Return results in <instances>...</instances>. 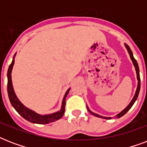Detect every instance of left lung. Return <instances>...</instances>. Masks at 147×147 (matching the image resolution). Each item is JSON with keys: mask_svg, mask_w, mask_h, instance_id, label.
<instances>
[{"mask_svg": "<svg viewBox=\"0 0 147 147\" xmlns=\"http://www.w3.org/2000/svg\"><path fill=\"white\" fill-rule=\"evenodd\" d=\"M125 47L127 48V51H128V53H129V54H130V59H131V60H132L133 64H134V65L135 69H136V71H137V80H138V84H137V91H136V93H135L134 97L133 98L132 100L130 101V103L129 104V105H128L127 107H126L125 109H123V111L121 112V113H119L117 115H116V117H117V118H120L121 117L123 116V115H124V114H125L126 113H127V112L130 109V108H131V107L133 106V105L134 104V102L137 99V97H138V94H139V92H140V78L139 66H138V64H137V60L135 59L134 57V55H133V53H132V51H131V49H130V47H129L128 45L125 44ZM87 108H88V111H89L91 114H93L94 116H96V117H100V118H104V119H111V117H103V116H100V115H98V114H94V113H93V112L91 111L88 109V107H87Z\"/></svg>", "mask_w": 147, "mask_h": 147, "instance_id": "obj_1", "label": "left lung"}]
</instances>
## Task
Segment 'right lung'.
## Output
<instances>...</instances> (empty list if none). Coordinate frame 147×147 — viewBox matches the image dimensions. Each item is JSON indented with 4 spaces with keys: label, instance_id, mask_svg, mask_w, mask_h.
Segmentation results:
<instances>
[{
    "label": "right lung",
    "instance_id": "add662e5",
    "mask_svg": "<svg viewBox=\"0 0 147 147\" xmlns=\"http://www.w3.org/2000/svg\"><path fill=\"white\" fill-rule=\"evenodd\" d=\"M15 55H16V54L13 55V61L11 62V64L10 65L9 68H8L7 71V93L8 97H9V99H10V101L12 106L14 107V109L18 112V114L20 115H21L24 119H26V121H30L31 123H38V124H47V123H49L51 122H53V121H58L59 119H60L63 116V114L65 113V98H66L67 94H69L70 88L68 89V91L65 94V96L63 98V100H62V107H61V110L59 111H57L50 114L42 115V114H39L37 113H36L35 111H33L32 110L29 109L20 101L16 94H15L14 91H13V88L12 79H11V71H12L13 66V64H14Z\"/></svg>",
    "mask_w": 147,
    "mask_h": 147
}]
</instances>
